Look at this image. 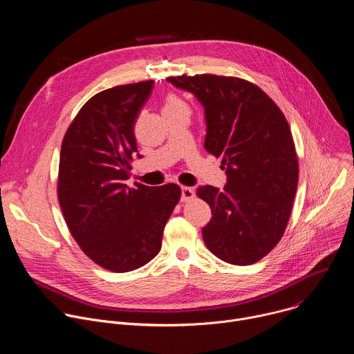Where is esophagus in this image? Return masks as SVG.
<instances>
[{
	"label": "esophagus",
	"instance_id": "1",
	"mask_svg": "<svg viewBox=\"0 0 354 354\" xmlns=\"http://www.w3.org/2000/svg\"><path fill=\"white\" fill-rule=\"evenodd\" d=\"M194 197V190L192 187H187V186H183L182 187V196H180V200L183 201V203H186V201L192 200Z\"/></svg>",
	"mask_w": 354,
	"mask_h": 354
}]
</instances>
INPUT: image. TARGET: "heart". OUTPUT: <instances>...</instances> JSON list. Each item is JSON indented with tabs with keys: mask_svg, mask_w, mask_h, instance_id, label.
Here are the masks:
<instances>
[{
	"mask_svg": "<svg viewBox=\"0 0 354 354\" xmlns=\"http://www.w3.org/2000/svg\"><path fill=\"white\" fill-rule=\"evenodd\" d=\"M164 111H186V112H189V108H187V105L183 102L182 99H179L175 95H169L165 99Z\"/></svg>",
	"mask_w": 354,
	"mask_h": 354,
	"instance_id": "heart-1",
	"label": "heart"
}]
</instances>
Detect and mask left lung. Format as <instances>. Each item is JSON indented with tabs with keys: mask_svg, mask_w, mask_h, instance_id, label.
<instances>
[{
	"mask_svg": "<svg viewBox=\"0 0 354 354\" xmlns=\"http://www.w3.org/2000/svg\"><path fill=\"white\" fill-rule=\"evenodd\" d=\"M205 108V148L221 157L224 190L200 186L212 209L201 230L213 254L231 265L257 263L279 243L287 227L298 182L295 145L280 108L258 85L214 74L168 77Z\"/></svg>",
	"mask_w": 354,
	"mask_h": 354,
	"instance_id": "left-lung-1",
	"label": "left lung"
}]
</instances>
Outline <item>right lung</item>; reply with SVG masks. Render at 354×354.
<instances>
[{"mask_svg": "<svg viewBox=\"0 0 354 354\" xmlns=\"http://www.w3.org/2000/svg\"><path fill=\"white\" fill-rule=\"evenodd\" d=\"M154 81L118 85L93 95L62 144L57 197L67 227L84 254L100 268L124 273L154 259L180 198L167 183L129 187L134 123Z\"/></svg>", "mask_w": 354, "mask_h": 354, "instance_id": "add662e5", "label": "right lung"}]
</instances>
